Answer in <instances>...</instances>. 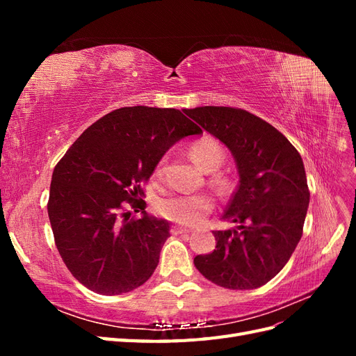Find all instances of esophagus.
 Returning a JSON list of instances; mask_svg holds the SVG:
<instances>
[{"instance_id":"esophagus-1","label":"esophagus","mask_w":356,"mask_h":356,"mask_svg":"<svg viewBox=\"0 0 356 356\" xmlns=\"http://www.w3.org/2000/svg\"><path fill=\"white\" fill-rule=\"evenodd\" d=\"M193 229H188V227H184V225H172L170 227V233L172 234H182V233H190Z\"/></svg>"}]
</instances>
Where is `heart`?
I'll list each match as a JSON object with an SVG mask.
<instances>
[{
    "instance_id": "1",
    "label": "heart",
    "mask_w": 356,
    "mask_h": 356,
    "mask_svg": "<svg viewBox=\"0 0 356 356\" xmlns=\"http://www.w3.org/2000/svg\"><path fill=\"white\" fill-rule=\"evenodd\" d=\"M190 156L200 169L207 172L217 169L224 157L221 147L209 138L193 143ZM160 168L161 163L157 172H160ZM212 208L213 200L208 195H169L160 199L156 204L161 217L181 224H197Z\"/></svg>"
}]
</instances>
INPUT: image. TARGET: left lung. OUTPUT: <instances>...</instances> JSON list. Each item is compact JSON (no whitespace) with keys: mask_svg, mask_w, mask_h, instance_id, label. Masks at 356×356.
<instances>
[{"mask_svg":"<svg viewBox=\"0 0 356 356\" xmlns=\"http://www.w3.org/2000/svg\"><path fill=\"white\" fill-rule=\"evenodd\" d=\"M184 113L230 149L239 172L222 215L238 227L213 232L217 246L195 266L220 286L260 288L282 270L303 234L310 199L303 160L277 129L245 110L209 105Z\"/></svg>","mask_w":356,"mask_h":356,"instance_id":"left-lung-1","label":"left lung"}]
</instances>
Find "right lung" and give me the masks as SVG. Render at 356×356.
Here are the masks:
<instances>
[{"label":"right lung","mask_w":356,"mask_h":356,"mask_svg":"<svg viewBox=\"0 0 356 356\" xmlns=\"http://www.w3.org/2000/svg\"><path fill=\"white\" fill-rule=\"evenodd\" d=\"M202 129L179 110L124 106L89 126L51 175L49 220L63 263L93 293L118 296L147 282L169 222L145 212L141 182L179 139ZM143 217L130 218L127 207Z\"/></svg>","instance_id":"right-lung-1"}]
</instances>
